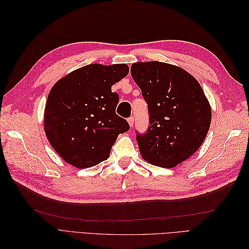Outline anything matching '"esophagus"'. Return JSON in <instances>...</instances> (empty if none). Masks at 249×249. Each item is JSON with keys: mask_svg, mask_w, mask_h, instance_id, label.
<instances>
[{"mask_svg": "<svg viewBox=\"0 0 249 249\" xmlns=\"http://www.w3.org/2000/svg\"><path fill=\"white\" fill-rule=\"evenodd\" d=\"M127 123H129L130 126H133V124H134V117L131 116V117L127 118Z\"/></svg>", "mask_w": 249, "mask_h": 249, "instance_id": "obj_1", "label": "esophagus"}]
</instances>
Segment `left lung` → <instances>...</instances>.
<instances>
[{
    "mask_svg": "<svg viewBox=\"0 0 249 249\" xmlns=\"http://www.w3.org/2000/svg\"><path fill=\"white\" fill-rule=\"evenodd\" d=\"M131 74L149 114L147 131L136 135L140 154L157 166L175 167L207 137L212 114L205 92L189 72L168 63H133Z\"/></svg>",
    "mask_w": 249,
    "mask_h": 249,
    "instance_id": "left-lung-1",
    "label": "left lung"
}]
</instances>
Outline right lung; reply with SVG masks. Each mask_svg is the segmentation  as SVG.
<instances>
[{"label": "right lung", "mask_w": 249, "mask_h": 249, "mask_svg": "<svg viewBox=\"0 0 249 249\" xmlns=\"http://www.w3.org/2000/svg\"><path fill=\"white\" fill-rule=\"evenodd\" d=\"M129 73L126 64H89L53 86L44 109V131L62 159L77 168L107 160L119 134L130 129L115 109L111 87Z\"/></svg>", "instance_id": "obj_1"}]
</instances>
